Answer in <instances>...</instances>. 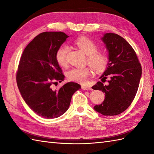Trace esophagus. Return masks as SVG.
I'll return each mask as SVG.
<instances>
[{
  "label": "esophagus",
  "mask_w": 154,
  "mask_h": 154,
  "mask_svg": "<svg viewBox=\"0 0 154 154\" xmlns=\"http://www.w3.org/2000/svg\"><path fill=\"white\" fill-rule=\"evenodd\" d=\"M81 89H82L83 90H87V91H91V90H92V88H91L89 87H87V86H85V85L81 86Z\"/></svg>",
  "instance_id": "34e87169"
}]
</instances>
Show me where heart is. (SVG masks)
<instances>
[{
    "instance_id": "heart-1",
    "label": "heart",
    "mask_w": 154,
    "mask_h": 154,
    "mask_svg": "<svg viewBox=\"0 0 154 154\" xmlns=\"http://www.w3.org/2000/svg\"><path fill=\"white\" fill-rule=\"evenodd\" d=\"M75 43L80 50L87 55L88 63L93 69L100 71L106 68L109 62V55L104 52L99 51V46L94 41L87 37L82 36L77 38ZM68 52V46L62 45L58 49L55 54L57 62L62 67L67 66ZM90 74L91 71L88 67H74L68 71L67 77L69 80L83 83L87 81Z\"/></svg>"
}]
</instances>
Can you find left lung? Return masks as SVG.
<instances>
[{
	"mask_svg": "<svg viewBox=\"0 0 154 154\" xmlns=\"http://www.w3.org/2000/svg\"><path fill=\"white\" fill-rule=\"evenodd\" d=\"M101 40L109 51V62L100 77V81L92 87L102 91L105 97L94 109L104 116L118 115L131 104L138 91L142 76V66L135 51L120 35L106 33ZM108 79L106 84L103 83Z\"/></svg>",
	"mask_w": 154,
	"mask_h": 154,
	"instance_id": "1",
	"label": "left lung"
}]
</instances>
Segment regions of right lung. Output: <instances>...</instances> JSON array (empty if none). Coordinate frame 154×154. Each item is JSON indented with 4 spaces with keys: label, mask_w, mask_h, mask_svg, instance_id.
Wrapping results in <instances>:
<instances>
[{
    "label": "right lung",
    "mask_w": 154,
    "mask_h": 154,
    "mask_svg": "<svg viewBox=\"0 0 154 154\" xmlns=\"http://www.w3.org/2000/svg\"><path fill=\"white\" fill-rule=\"evenodd\" d=\"M69 36L61 32H45L35 36L24 49L20 60L16 82L27 105L45 119L57 118L69 109L71 97L81 89L79 84L68 82L55 89V81L64 75L55 54Z\"/></svg>",
    "instance_id": "add662e5"
}]
</instances>
